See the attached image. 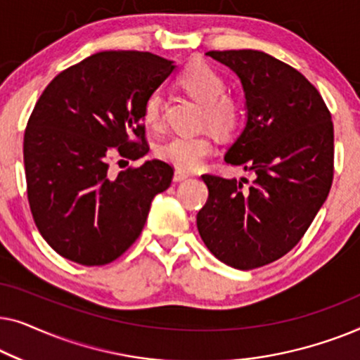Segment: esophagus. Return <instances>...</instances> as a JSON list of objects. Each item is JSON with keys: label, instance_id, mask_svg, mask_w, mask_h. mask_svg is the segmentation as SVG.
<instances>
[{"label": "esophagus", "instance_id": "obj_1", "mask_svg": "<svg viewBox=\"0 0 360 360\" xmlns=\"http://www.w3.org/2000/svg\"><path fill=\"white\" fill-rule=\"evenodd\" d=\"M188 174H185V172H180V170H176L175 174H174V181H176V184H180V181H184V180H186L188 179Z\"/></svg>", "mask_w": 360, "mask_h": 360}]
</instances>
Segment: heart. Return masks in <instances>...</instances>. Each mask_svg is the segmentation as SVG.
<instances>
[{
  "mask_svg": "<svg viewBox=\"0 0 360 360\" xmlns=\"http://www.w3.org/2000/svg\"><path fill=\"white\" fill-rule=\"evenodd\" d=\"M184 90L203 105V126L221 136H233L244 122V101L234 93H228L226 78L206 62H193L179 75ZM142 120L152 129L164 122V96L159 90L150 91L142 103ZM214 150L211 132L176 134L157 147L160 160L174 165L180 172L198 170Z\"/></svg>",
  "mask_w": 360,
  "mask_h": 360,
  "instance_id": "b5f03b06",
  "label": "heart"
}]
</instances>
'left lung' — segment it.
<instances>
[{
    "label": "left lung",
    "mask_w": 360,
    "mask_h": 360,
    "mask_svg": "<svg viewBox=\"0 0 360 360\" xmlns=\"http://www.w3.org/2000/svg\"><path fill=\"white\" fill-rule=\"evenodd\" d=\"M238 73L248 124L226 162L254 172L250 181L216 174L201 179L208 200L196 214L210 252L239 270L264 267L300 243L334 175V127L319 91L297 68L269 53L210 51Z\"/></svg>",
    "instance_id": "1"
}]
</instances>
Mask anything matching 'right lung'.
Returning a JSON list of instances; mask_svg holds the SVG:
<instances>
[{"label":"right lung","instance_id":"1","mask_svg":"<svg viewBox=\"0 0 360 360\" xmlns=\"http://www.w3.org/2000/svg\"><path fill=\"white\" fill-rule=\"evenodd\" d=\"M175 65L139 51H105L65 68L46 86L24 131V169L34 223L73 262L106 265L144 228L174 167L147 160L110 174L112 157L147 154L142 103Z\"/></svg>","mask_w":360,"mask_h":360}]
</instances>
